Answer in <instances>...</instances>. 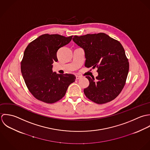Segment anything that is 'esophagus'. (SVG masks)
<instances>
[{
    "mask_svg": "<svg viewBox=\"0 0 150 150\" xmlns=\"http://www.w3.org/2000/svg\"><path fill=\"white\" fill-rule=\"evenodd\" d=\"M81 76H78V75H76V79L78 80V79H81Z\"/></svg>",
    "mask_w": 150,
    "mask_h": 150,
    "instance_id": "obj_1",
    "label": "esophagus"
}]
</instances>
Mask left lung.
Masks as SVG:
<instances>
[{"label": "left lung", "mask_w": 150, "mask_h": 150, "mask_svg": "<svg viewBox=\"0 0 150 150\" xmlns=\"http://www.w3.org/2000/svg\"><path fill=\"white\" fill-rule=\"evenodd\" d=\"M72 40L85 50V67L97 68L96 79L86 76L89 85L84 89L85 96L100 104L114 100L125 85L129 69L121 43L104 33L75 35Z\"/></svg>", "instance_id": "obj_1"}]
</instances>
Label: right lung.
I'll list each match as a JSON object with an SVG mask.
<instances>
[{
	"label": "right lung",
	"mask_w": 150,
	"mask_h": 150,
	"mask_svg": "<svg viewBox=\"0 0 150 150\" xmlns=\"http://www.w3.org/2000/svg\"><path fill=\"white\" fill-rule=\"evenodd\" d=\"M72 36L43 34L26 47L21 62V71L30 93L38 100L52 104L61 99L69 85L74 82V75L53 72L52 64L58 61L57 52L67 45Z\"/></svg>",
	"instance_id": "add662e5"
}]
</instances>
